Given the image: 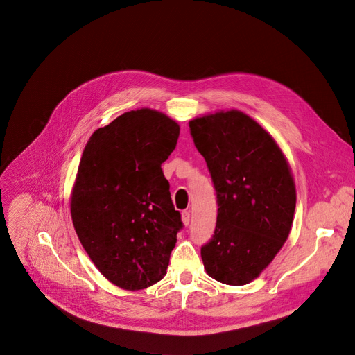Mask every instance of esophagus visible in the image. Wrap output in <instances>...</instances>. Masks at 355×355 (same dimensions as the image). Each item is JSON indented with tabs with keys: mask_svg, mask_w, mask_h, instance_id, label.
<instances>
[{
	"mask_svg": "<svg viewBox=\"0 0 355 355\" xmlns=\"http://www.w3.org/2000/svg\"><path fill=\"white\" fill-rule=\"evenodd\" d=\"M182 222H183L184 226L189 225V222H191V214L187 212V211H183V212H182Z\"/></svg>",
	"mask_w": 355,
	"mask_h": 355,
	"instance_id": "34e87169",
	"label": "esophagus"
}]
</instances>
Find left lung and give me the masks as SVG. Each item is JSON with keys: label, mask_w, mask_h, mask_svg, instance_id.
I'll return each mask as SVG.
<instances>
[{"label": "left lung", "mask_w": 355, "mask_h": 355, "mask_svg": "<svg viewBox=\"0 0 355 355\" xmlns=\"http://www.w3.org/2000/svg\"><path fill=\"white\" fill-rule=\"evenodd\" d=\"M191 136L211 172L218 218L200 249L206 274L226 285L257 279L293 227L297 191L277 140L241 110L189 121Z\"/></svg>", "instance_id": "8db88e82"}]
</instances>
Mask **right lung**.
Listing matches in <instances>:
<instances>
[{"label":"right lung","mask_w":355,"mask_h":355,"mask_svg":"<svg viewBox=\"0 0 355 355\" xmlns=\"http://www.w3.org/2000/svg\"><path fill=\"white\" fill-rule=\"evenodd\" d=\"M180 128L137 109L97 129L83 150L70 196L76 234L100 274L121 289L159 282L182 227L162 163Z\"/></svg>","instance_id":"right-lung-1"}]
</instances>
